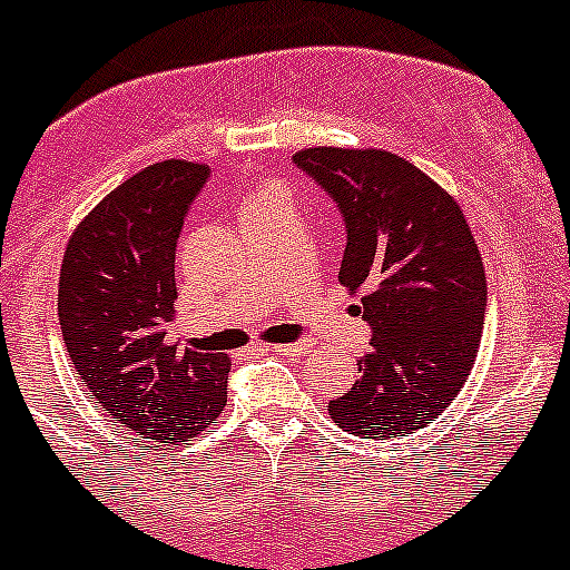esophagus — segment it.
I'll return each instance as SVG.
<instances>
[{"mask_svg":"<svg viewBox=\"0 0 570 570\" xmlns=\"http://www.w3.org/2000/svg\"><path fill=\"white\" fill-rule=\"evenodd\" d=\"M265 350H271V353H279V356H302V353H307V344H302V342H291V344H271V347H265Z\"/></svg>","mask_w":570,"mask_h":570,"instance_id":"34e87169","label":"esophagus"}]
</instances>
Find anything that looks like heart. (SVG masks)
I'll return each instance as SVG.
<instances>
[{"mask_svg": "<svg viewBox=\"0 0 570 570\" xmlns=\"http://www.w3.org/2000/svg\"><path fill=\"white\" fill-rule=\"evenodd\" d=\"M276 195V191L274 189H268V191H263V195H257V200H254V203H259V200H268V197H274ZM254 203H250V206H254Z\"/></svg>", "mask_w": 570, "mask_h": 570, "instance_id": "1", "label": "heart"}]
</instances>
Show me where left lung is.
<instances>
[{"instance_id":"left-lung-1","label":"left lung","mask_w":570,"mask_h":570,"mask_svg":"<svg viewBox=\"0 0 570 570\" xmlns=\"http://www.w3.org/2000/svg\"><path fill=\"white\" fill-rule=\"evenodd\" d=\"M294 164L347 228L338 282L373 327L356 384L331 401L350 435L379 441L432 424L478 358L487 274L466 214L430 175L384 149L313 146Z\"/></svg>"}]
</instances>
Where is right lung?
<instances>
[{"label": "right lung", "mask_w": 570, "mask_h": 570, "mask_svg": "<svg viewBox=\"0 0 570 570\" xmlns=\"http://www.w3.org/2000/svg\"><path fill=\"white\" fill-rule=\"evenodd\" d=\"M208 166L160 160L109 191L76 226L59 276L67 356L98 404L138 438L177 446L217 424L232 362L166 336L175 248Z\"/></svg>", "instance_id": "obj_1"}]
</instances>
